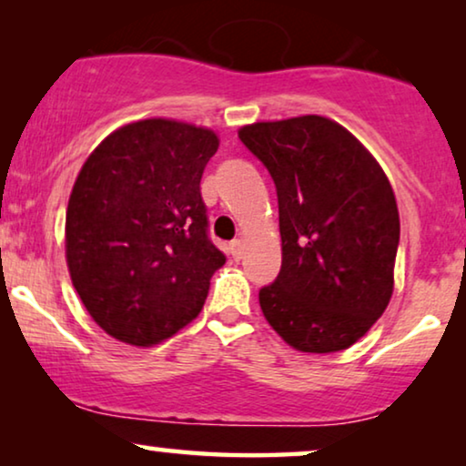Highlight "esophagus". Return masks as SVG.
Here are the masks:
<instances>
[{
    "mask_svg": "<svg viewBox=\"0 0 466 466\" xmlns=\"http://www.w3.org/2000/svg\"><path fill=\"white\" fill-rule=\"evenodd\" d=\"M228 252H231V257L235 260H239L241 254H244V244H241V239H233L231 244H228Z\"/></svg>",
    "mask_w": 466,
    "mask_h": 466,
    "instance_id": "34e87169",
    "label": "esophagus"
}]
</instances>
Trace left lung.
<instances>
[{
  "label": "left lung",
  "instance_id": "8db88e82",
  "mask_svg": "<svg viewBox=\"0 0 466 466\" xmlns=\"http://www.w3.org/2000/svg\"><path fill=\"white\" fill-rule=\"evenodd\" d=\"M273 177L282 269L260 309L301 352L329 354L360 339L394 289L399 209L384 169L335 120L308 114L239 129Z\"/></svg>",
  "mask_w": 466,
  "mask_h": 466
}]
</instances>
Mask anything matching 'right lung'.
<instances>
[{"label":"right lung","mask_w":466,"mask_h":466,"mask_svg":"<svg viewBox=\"0 0 466 466\" xmlns=\"http://www.w3.org/2000/svg\"><path fill=\"white\" fill-rule=\"evenodd\" d=\"M218 136L148 118L110 133L69 195L66 257L76 292L114 339L155 346L199 316L225 254L208 235L201 176Z\"/></svg>","instance_id":"1"}]
</instances>
